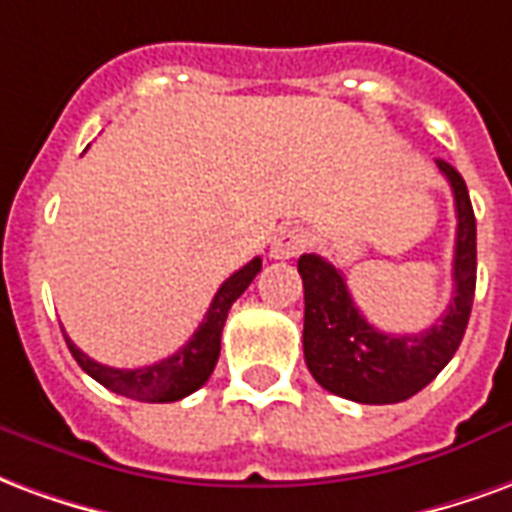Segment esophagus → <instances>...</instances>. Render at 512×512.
Here are the masks:
<instances>
[{
  "label": "esophagus",
  "instance_id": "esophagus-1",
  "mask_svg": "<svg viewBox=\"0 0 512 512\" xmlns=\"http://www.w3.org/2000/svg\"><path fill=\"white\" fill-rule=\"evenodd\" d=\"M305 242H308V237L302 229H294V226L278 229L270 237V256L272 259H294L302 253Z\"/></svg>",
  "mask_w": 512,
  "mask_h": 512
}]
</instances>
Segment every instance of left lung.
I'll return each instance as SVG.
<instances>
[{
  "instance_id": "1",
  "label": "left lung",
  "mask_w": 512,
  "mask_h": 512,
  "mask_svg": "<svg viewBox=\"0 0 512 512\" xmlns=\"http://www.w3.org/2000/svg\"><path fill=\"white\" fill-rule=\"evenodd\" d=\"M455 199L453 300L445 316L420 335L376 330L357 311L343 272L316 253L297 261L305 289V365L324 390L357 404H398L420 393L453 360L469 324L477 281V223L464 177L436 160Z\"/></svg>"
}]
</instances>
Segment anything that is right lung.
I'll list each match as a JSON object with an SVG mask.
<instances>
[{
	"instance_id": "1",
	"label": "right lung",
	"mask_w": 512,
	"mask_h": 512,
	"mask_svg": "<svg viewBox=\"0 0 512 512\" xmlns=\"http://www.w3.org/2000/svg\"><path fill=\"white\" fill-rule=\"evenodd\" d=\"M259 272L261 259L256 256L242 270H237L231 278H226L223 286L218 289V294L212 297L210 311L204 316V322L199 324V330L193 333V338L177 354H171V357L160 360V363H152L147 368H108V365L95 363L92 357H87L65 335L67 349L76 357V363L95 382L108 387L111 393L125 395V398H133V401H147V404H171V401H179L185 395L196 393L201 384L210 379L212 371H215V363H218L220 354V333H223L229 308L251 286V281Z\"/></svg>"
}]
</instances>
